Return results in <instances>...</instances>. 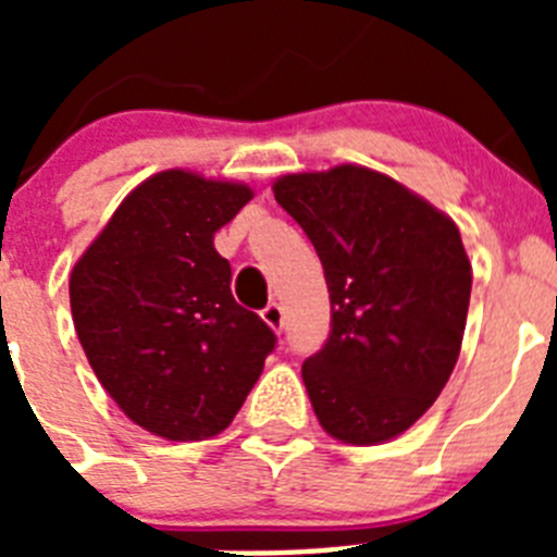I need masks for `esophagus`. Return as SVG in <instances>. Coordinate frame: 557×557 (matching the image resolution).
I'll use <instances>...</instances> for the list:
<instances>
[{"label":"esophagus","instance_id":"obj_1","mask_svg":"<svg viewBox=\"0 0 557 557\" xmlns=\"http://www.w3.org/2000/svg\"><path fill=\"white\" fill-rule=\"evenodd\" d=\"M262 321L268 323L270 329H275V332H282V329H284V309H282V304L270 301L268 307L262 309Z\"/></svg>","mask_w":557,"mask_h":557}]
</instances>
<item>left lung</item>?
<instances>
[{
	"label": "left lung",
	"instance_id": "obj_1",
	"mask_svg": "<svg viewBox=\"0 0 557 557\" xmlns=\"http://www.w3.org/2000/svg\"><path fill=\"white\" fill-rule=\"evenodd\" d=\"M273 191L321 256L332 301V332L301 366L314 416L343 444L391 441L455 371L471 298L460 231L366 166L284 175Z\"/></svg>",
	"mask_w": 557,
	"mask_h": 557
}]
</instances>
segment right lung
Instances as JSON below:
<instances>
[{
	"mask_svg": "<svg viewBox=\"0 0 557 557\" xmlns=\"http://www.w3.org/2000/svg\"><path fill=\"white\" fill-rule=\"evenodd\" d=\"M253 191L166 170L122 200L69 278L77 339L108 396L166 441L234 421L275 334L231 295L214 231Z\"/></svg>",
	"mask_w": 557,
	"mask_h": 557,
	"instance_id": "right-lung-1",
	"label": "right lung"
}]
</instances>
